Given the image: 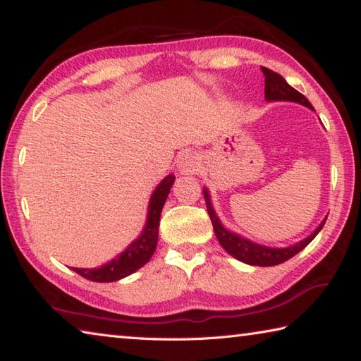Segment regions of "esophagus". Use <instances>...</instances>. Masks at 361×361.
Segmentation results:
<instances>
[{"instance_id": "1", "label": "esophagus", "mask_w": 361, "mask_h": 361, "mask_svg": "<svg viewBox=\"0 0 361 361\" xmlns=\"http://www.w3.org/2000/svg\"><path fill=\"white\" fill-rule=\"evenodd\" d=\"M201 168V160L195 152L182 154L178 160V169L180 174H195Z\"/></svg>"}]
</instances>
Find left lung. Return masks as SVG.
<instances>
[{"label":"left lung","mask_w":361,"mask_h":361,"mask_svg":"<svg viewBox=\"0 0 361 361\" xmlns=\"http://www.w3.org/2000/svg\"><path fill=\"white\" fill-rule=\"evenodd\" d=\"M261 71L265 77V100L267 102H295V104H300L303 106L310 108L311 111H314V108L308 102V99L302 96L300 92L295 91L294 87L288 85V81L284 80L280 73H276L274 71L267 69V67H261ZM204 193V200H206V207L210 220H212V226H214V233L219 239L221 247L226 250V253L235 257L237 261L245 262L248 265H257V267H271V265H278L284 261L290 259L292 256H295L297 253L307 247V245L314 239V237L319 234V231L324 228L325 220L321 221V224L312 231V233L305 237V239L298 240L294 245H288V247H267V245H261L256 243L253 240H250L248 237H243L240 234L234 233L229 228L224 226L221 220L216 215L212 198H210V192L209 188L204 187L202 188Z\"/></svg>","instance_id":"obj_1"}]
</instances>
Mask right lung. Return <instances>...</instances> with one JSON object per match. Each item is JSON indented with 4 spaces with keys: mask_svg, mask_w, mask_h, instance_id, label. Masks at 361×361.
Listing matches in <instances>:
<instances>
[{
    "mask_svg": "<svg viewBox=\"0 0 361 361\" xmlns=\"http://www.w3.org/2000/svg\"><path fill=\"white\" fill-rule=\"evenodd\" d=\"M174 179V174H168L166 178H163L159 185L155 187L151 198H149L145 226H142V231L137 239L128 245L122 253H119L114 259L100 265V267H72V270L77 271L78 275L85 276L86 280L96 283H111L119 281L122 278L135 274V271L140 270L142 265L151 261L154 251L157 248L161 209L165 206V201L169 195V190L173 187Z\"/></svg>",
    "mask_w": 361,
    "mask_h": 361,
    "instance_id": "right-lung-1",
    "label": "right lung"
}]
</instances>
